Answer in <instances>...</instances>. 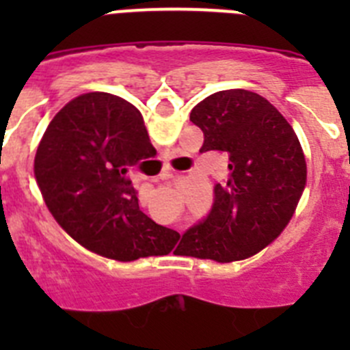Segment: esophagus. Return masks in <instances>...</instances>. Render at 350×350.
Here are the masks:
<instances>
[{"label":"esophagus","mask_w":350,"mask_h":350,"mask_svg":"<svg viewBox=\"0 0 350 350\" xmlns=\"http://www.w3.org/2000/svg\"><path fill=\"white\" fill-rule=\"evenodd\" d=\"M173 175H175V170H172L170 166H166L165 170H163V173L159 175L161 180H170V178H173ZM180 231V230H178Z\"/></svg>","instance_id":"1"}]
</instances>
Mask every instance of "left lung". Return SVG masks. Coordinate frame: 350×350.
Instances as JSON below:
<instances>
[{
    "label": "left lung",
    "mask_w": 350,
    "mask_h": 350,
    "mask_svg": "<svg viewBox=\"0 0 350 350\" xmlns=\"http://www.w3.org/2000/svg\"><path fill=\"white\" fill-rule=\"evenodd\" d=\"M191 122L205 137L200 152L226 154L230 175L175 252L219 262L250 258L282 233L305 189L298 137L270 101L245 89L210 94L191 110Z\"/></svg>",
    "instance_id": "left-lung-1"
}]
</instances>
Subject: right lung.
I'll return each instance as SVG.
<instances>
[{
	"label": "right lung",
	"mask_w": 350,
	"mask_h": 350,
	"mask_svg": "<svg viewBox=\"0 0 350 350\" xmlns=\"http://www.w3.org/2000/svg\"><path fill=\"white\" fill-rule=\"evenodd\" d=\"M150 148L144 117L119 96L88 92L55 113L35 177L47 208L80 245L116 261L172 252L180 234L142 212L129 180Z\"/></svg>",
	"instance_id": "add662e5"
}]
</instances>
